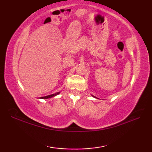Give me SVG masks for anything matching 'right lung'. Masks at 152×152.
Masks as SVG:
<instances>
[{
    "label": "right lung",
    "mask_w": 152,
    "mask_h": 152,
    "mask_svg": "<svg viewBox=\"0 0 152 152\" xmlns=\"http://www.w3.org/2000/svg\"><path fill=\"white\" fill-rule=\"evenodd\" d=\"M59 93H54V94L50 95H48V96H42V97H40V98H41V99H49V98L53 97V96L58 95V94H59Z\"/></svg>",
    "instance_id": "right-lung-1"
}]
</instances>
